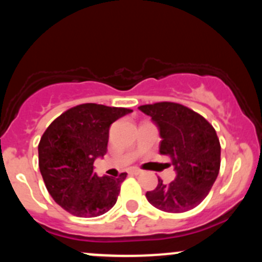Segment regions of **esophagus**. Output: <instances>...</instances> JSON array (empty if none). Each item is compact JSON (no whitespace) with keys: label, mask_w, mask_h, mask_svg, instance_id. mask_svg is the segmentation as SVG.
<instances>
[{"label":"esophagus","mask_w":262,"mask_h":262,"mask_svg":"<svg viewBox=\"0 0 262 262\" xmlns=\"http://www.w3.org/2000/svg\"><path fill=\"white\" fill-rule=\"evenodd\" d=\"M143 172L140 169H138V167H133V169L129 170V173H132V175H139V173Z\"/></svg>","instance_id":"obj_1"}]
</instances>
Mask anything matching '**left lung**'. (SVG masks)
I'll list each match as a JSON object with an SVG mask.
<instances>
[{"instance_id": "8db88e82", "label": "left lung", "mask_w": 262, "mask_h": 262, "mask_svg": "<svg viewBox=\"0 0 262 262\" xmlns=\"http://www.w3.org/2000/svg\"><path fill=\"white\" fill-rule=\"evenodd\" d=\"M139 110L160 129V154L169 156L176 179L146 192L155 208L182 213L207 197L221 169V143L215 129L200 113L175 102L144 104Z\"/></svg>"}]
</instances>
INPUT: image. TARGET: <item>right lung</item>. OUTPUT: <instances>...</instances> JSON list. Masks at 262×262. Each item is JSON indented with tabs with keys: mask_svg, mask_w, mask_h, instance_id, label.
Returning a JSON list of instances; mask_svg holds the SVG:
<instances>
[{
	"mask_svg": "<svg viewBox=\"0 0 262 262\" xmlns=\"http://www.w3.org/2000/svg\"><path fill=\"white\" fill-rule=\"evenodd\" d=\"M123 107L82 103L50 123L38 145L39 170L53 200L70 214L93 218L116 204L127 177H98L93 162L107 152L110 127L130 113Z\"/></svg>",
	"mask_w": 262,
	"mask_h": 262,
	"instance_id": "obj_1",
	"label": "right lung"
}]
</instances>
